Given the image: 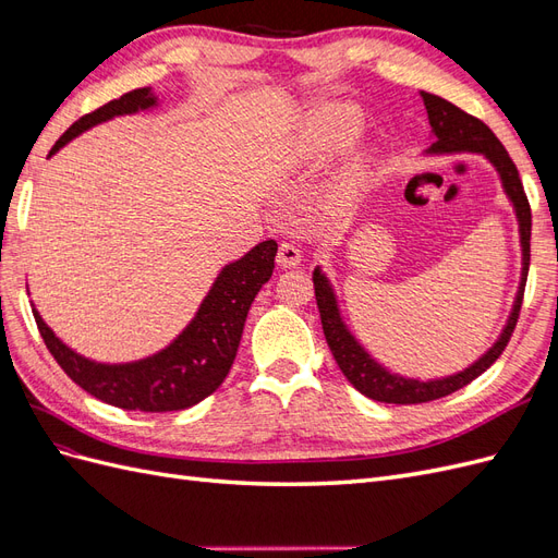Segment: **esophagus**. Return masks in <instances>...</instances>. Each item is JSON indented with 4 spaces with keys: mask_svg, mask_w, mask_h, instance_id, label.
Returning <instances> with one entry per match:
<instances>
[{
    "mask_svg": "<svg viewBox=\"0 0 558 558\" xmlns=\"http://www.w3.org/2000/svg\"><path fill=\"white\" fill-rule=\"evenodd\" d=\"M302 260V253L295 244L291 242H281L277 251V265L279 267H295Z\"/></svg>",
    "mask_w": 558,
    "mask_h": 558,
    "instance_id": "esophagus-1",
    "label": "esophagus"
}]
</instances>
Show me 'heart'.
<instances>
[{
  "label": "heart",
  "mask_w": 558,
  "mask_h": 558,
  "mask_svg": "<svg viewBox=\"0 0 558 558\" xmlns=\"http://www.w3.org/2000/svg\"><path fill=\"white\" fill-rule=\"evenodd\" d=\"M359 123L361 118L351 107H330L310 123L302 148H305V154L310 158H324L332 154L335 148L344 146L353 134H356ZM361 177H363L361 165H351L349 170H344L340 177H337L332 185L335 199H349L353 193H356Z\"/></svg>",
  "instance_id": "1"
}]
</instances>
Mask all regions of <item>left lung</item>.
<instances>
[{
	"label": "left lung",
	"mask_w": 558,
	"mask_h": 558,
	"mask_svg": "<svg viewBox=\"0 0 558 558\" xmlns=\"http://www.w3.org/2000/svg\"><path fill=\"white\" fill-rule=\"evenodd\" d=\"M421 97H424L428 121L435 134V142L428 148L430 154H463V150H468V154H484L494 162V167L500 174L502 189L512 199L517 218H519L523 267H521V283H519L514 307L508 318V326H505V330L498 337V342L488 349L477 363H472L468 369H463V373L445 377V379H435V381H418V379H404V377L391 375L388 369H384L379 363L369 359V353L353 340V335L342 324V316H340V310H337L335 293L330 289L328 279L320 275L318 267L314 269L316 305H318L326 342L332 351V359L337 361V365H340L344 377L353 384L356 391H361L363 396L373 400L393 402V404H418V402L445 398L453 391H459V388L468 386L472 379H477L498 361V356L505 351V347H508L510 337L517 328V318L523 302V289H526V277H529V265H531V205H529L526 193H523V183L519 179L517 165L512 162L510 154L505 150V146L492 132V128L482 123L480 118L465 113L463 109H459L437 95L421 93Z\"/></svg>",
	"instance_id": "obj_1"
}]
</instances>
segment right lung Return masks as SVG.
Masks as SVG:
<instances>
[{
  "label": "right lung",
  "mask_w": 558,
  "mask_h": 558,
  "mask_svg": "<svg viewBox=\"0 0 558 558\" xmlns=\"http://www.w3.org/2000/svg\"><path fill=\"white\" fill-rule=\"evenodd\" d=\"M154 105L156 97L150 88H137L111 99L109 105L81 116L50 148L48 156H53L76 134L97 123ZM277 242L267 240L253 246L244 258L226 265L185 330L170 347L144 361L105 365L83 359L58 340L37 310L32 312H35L37 328L50 356L83 391L121 410L177 412L211 396L228 377L232 361L238 356L248 307L263 283L272 277Z\"/></svg>",
  "instance_id": "add662e5"
}]
</instances>
